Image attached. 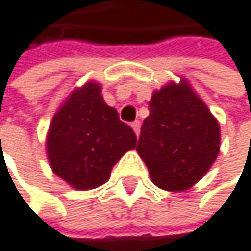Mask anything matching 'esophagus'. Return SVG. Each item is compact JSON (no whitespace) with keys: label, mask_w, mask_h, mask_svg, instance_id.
<instances>
[{"label":"esophagus","mask_w":251,"mask_h":251,"mask_svg":"<svg viewBox=\"0 0 251 251\" xmlns=\"http://www.w3.org/2000/svg\"><path fill=\"white\" fill-rule=\"evenodd\" d=\"M131 128L136 133V136H139V133H140V121H133L131 123Z\"/></svg>","instance_id":"34e87169"}]
</instances>
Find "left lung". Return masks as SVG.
<instances>
[{
  "mask_svg": "<svg viewBox=\"0 0 251 251\" xmlns=\"http://www.w3.org/2000/svg\"><path fill=\"white\" fill-rule=\"evenodd\" d=\"M136 149L156 186L172 192L185 191L216 161L221 127L182 78L179 84L169 82L152 93Z\"/></svg>",
  "mask_w": 251,
  "mask_h": 251,
  "instance_id": "left-lung-1",
  "label": "left lung"
}]
</instances>
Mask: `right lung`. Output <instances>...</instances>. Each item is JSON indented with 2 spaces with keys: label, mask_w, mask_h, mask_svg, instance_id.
<instances>
[{
  "label": "right lung",
  "mask_w": 251,
  "mask_h": 251,
  "mask_svg": "<svg viewBox=\"0 0 251 251\" xmlns=\"http://www.w3.org/2000/svg\"><path fill=\"white\" fill-rule=\"evenodd\" d=\"M136 142L130 126L105 103L102 85L88 81L74 88L56 111L46 149L54 175L76 191H88L108 182L112 167Z\"/></svg>",
  "instance_id": "obj_1"
}]
</instances>
